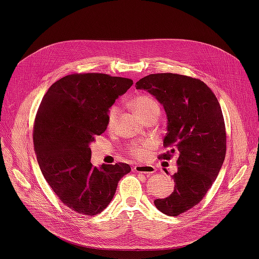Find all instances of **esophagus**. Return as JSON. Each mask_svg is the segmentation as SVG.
I'll return each instance as SVG.
<instances>
[{
	"instance_id": "esophagus-1",
	"label": "esophagus",
	"mask_w": 259,
	"mask_h": 259,
	"mask_svg": "<svg viewBox=\"0 0 259 259\" xmlns=\"http://www.w3.org/2000/svg\"><path fill=\"white\" fill-rule=\"evenodd\" d=\"M134 171L138 173H144L146 175H150L155 172V168L151 165H139L134 167Z\"/></svg>"
}]
</instances>
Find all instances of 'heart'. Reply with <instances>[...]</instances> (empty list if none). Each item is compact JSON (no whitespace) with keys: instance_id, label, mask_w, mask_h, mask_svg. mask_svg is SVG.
Returning a JSON list of instances; mask_svg holds the SVG:
<instances>
[{"instance_id":"b5f03b06","label":"heart","mask_w":259,"mask_h":259,"mask_svg":"<svg viewBox=\"0 0 259 259\" xmlns=\"http://www.w3.org/2000/svg\"><path fill=\"white\" fill-rule=\"evenodd\" d=\"M131 106L134 108V110L139 113V115L147 122L151 119L157 118L160 112V108L157 101L148 94H139L134 97L130 101ZM119 108L117 105H112L109 108L107 113V124L108 127H112L115 122L118 115ZM153 144L151 142H144L142 144H134L130 145L127 148V153L137 159L146 158L152 150Z\"/></svg>"}]
</instances>
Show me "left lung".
Wrapping results in <instances>:
<instances>
[{
  "instance_id": "left-lung-1",
  "label": "left lung",
  "mask_w": 259,
  "mask_h": 259,
  "mask_svg": "<svg viewBox=\"0 0 259 259\" xmlns=\"http://www.w3.org/2000/svg\"><path fill=\"white\" fill-rule=\"evenodd\" d=\"M153 94L164 105L168 132L158 155L170 160L179 154V170L172 175L174 191L154 200L155 207L169 216H179L205 197L216 180L227 150V134L221 105L202 80L178 73H155L135 84Z\"/></svg>"
}]
</instances>
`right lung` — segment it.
I'll list each match as a JSON object with an SVG mask.
<instances>
[{
    "mask_svg": "<svg viewBox=\"0 0 259 259\" xmlns=\"http://www.w3.org/2000/svg\"><path fill=\"white\" fill-rule=\"evenodd\" d=\"M132 84L105 73H73L52 84L38 106L32 133L38 166L59 199L79 214L101 213L131 171L126 162L94 167L89 145L105 132L109 108Z\"/></svg>",
    "mask_w": 259,
    "mask_h": 259,
    "instance_id": "add662e5",
    "label": "right lung"
}]
</instances>
